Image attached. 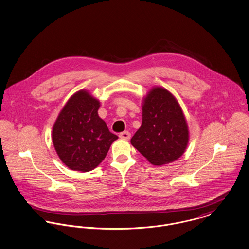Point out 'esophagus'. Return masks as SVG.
Listing matches in <instances>:
<instances>
[{
	"label": "esophagus",
	"instance_id": "obj_1",
	"mask_svg": "<svg viewBox=\"0 0 249 249\" xmlns=\"http://www.w3.org/2000/svg\"><path fill=\"white\" fill-rule=\"evenodd\" d=\"M119 137L122 138V139H124V140H129L130 137H131V135H130V133H129L128 131H124V132L120 133Z\"/></svg>",
	"mask_w": 249,
	"mask_h": 249
}]
</instances>
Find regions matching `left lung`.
Wrapping results in <instances>:
<instances>
[{
  "label": "left lung",
  "mask_w": 249,
  "mask_h": 249,
  "mask_svg": "<svg viewBox=\"0 0 249 249\" xmlns=\"http://www.w3.org/2000/svg\"><path fill=\"white\" fill-rule=\"evenodd\" d=\"M142 109V125L131 144L153 165L176 161L189 141L187 122L177 99L165 88L154 87L145 96Z\"/></svg>",
  "instance_id": "1"
}]
</instances>
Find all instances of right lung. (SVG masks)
I'll return each mask as SVG.
<instances>
[{"label":"right lung","mask_w":249,"mask_h":249,"mask_svg":"<svg viewBox=\"0 0 249 249\" xmlns=\"http://www.w3.org/2000/svg\"><path fill=\"white\" fill-rule=\"evenodd\" d=\"M100 102L80 90L72 95L53 127V142L61 161L71 170L89 172L106 158L118 136L99 117Z\"/></svg>","instance_id":"obj_1"}]
</instances>
